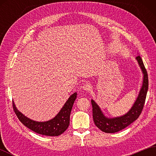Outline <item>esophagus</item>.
<instances>
[{"instance_id": "esophagus-1", "label": "esophagus", "mask_w": 156, "mask_h": 156, "mask_svg": "<svg viewBox=\"0 0 156 156\" xmlns=\"http://www.w3.org/2000/svg\"><path fill=\"white\" fill-rule=\"evenodd\" d=\"M82 89H84V90L86 91H89L91 90V86L90 84H88V83L84 84L83 85V87H82Z\"/></svg>"}]
</instances>
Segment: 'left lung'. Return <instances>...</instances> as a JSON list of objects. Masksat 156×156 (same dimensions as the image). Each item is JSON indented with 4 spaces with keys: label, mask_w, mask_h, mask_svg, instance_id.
I'll return each mask as SVG.
<instances>
[{
    "label": "left lung",
    "mask_w": 156,
    "mask_h": 156,
    "mask_svg": "<svg viewBox=\"0 0 156 156\" xmlns=\"http://www.w3.org/2000/svg\"><path fill=\"white\" fill-rule=\"evenodd\" d=\"M140 68L144 73V82L136 101L127 114L120 117L108 119L105 117L97 104L91 100L92 105V116L96 126L102 131L108 133H113L122 130L137 120L143 110L148 90V76L143 60L140 55L136 57Z\"/></svg>",
    "instance_id": "1"
}]
</instances>
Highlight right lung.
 <instances>
[{
  "instance_id": "1",
  "label": "right lung",
  "mask_w": 156,
  "mask_h": 156,
  "mask_svg": "<svg viewBox=\"0 0 156 156\" xmlns=\"http://www.w3.org/2000/svg\"><path fill=\"white\" fill-rule=\"evenodd\" d=\"M76 97H77V93L74 92L66 101L59 113L51 120L45 122L32 121L31 119L26 117L24 115H23L16 109L14 103H12L13 110L19 120L25 127L30 129L33 131L41 135H47V136H58L64 133L68 127L69 124V116H70L72 108Z\"/></svg>"
}]
</instances>
